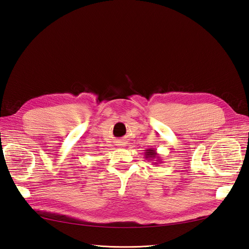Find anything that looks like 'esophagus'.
I'll return each instance as SVG.
<instances>
[{"label": "esophagus", "mask_w": 249, "mask_h": 249, "mask_svg": "<svg viewBox=\"0 0 249 249\" xmlns=\"http://www.w3.org/2000/svg\"><path fill=\"white\" fill-rule=\"evenodd\" d=\"M125 144H126V143L124 141H119L117 145H119L120 147H124V146H125Z\"/></svg>", "instance_id": "1"}]
</instances>
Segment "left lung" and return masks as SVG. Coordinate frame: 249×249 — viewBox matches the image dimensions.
Here are the masks:
<instances>
[{
  "instance_id": "8db88e82",
  "label": "left lung",
  "mask_w": 249,
  "mask_h": 249,
  "mask_svg": "<svg viewBox=\"0 0 249 249\" xmlns=\"http://www.w3.org/2000/svg\"><path fill=\"white\" fill-rule=\"evenodd\" d=\"M144 157L146 158V160H149V161H157V162H160L161 161L160 160V156H159V154L157 153V149L156 148H147V149H145ZM157 162H155V165L158 164Z\"/></svg>"
}]
</instances>
